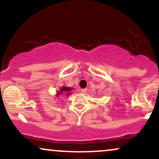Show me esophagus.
<instances>
[{"label":"esophagus","mask_w":159,"mask_h":159,"mask_svg":"<svg viewBox=\"0 0 159 159\" xmlns=\"http://www.w3.org/2000/svg\"><path fill=\"white\" fill-rule=\"evenodd\" d=\"M81 92L82 93L86 94V93H87V89H81Z\"/></svg>","instance_id":"obj_1"}]
</instances>
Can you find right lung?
Wrapping results in <instances>:
<instances>
[{"mask_svg":"<svg viewBox=\"0 0 159 159\" xmlns=\"http://www.w3.org/2000/svg\"><path fill=\"white\" fill-rule=\"evenodd\" d=\"M73 90L72 87H66V86H63V87H61V90L59 91H57L56 96L57 97H58V96H61V95H64V94L66 95L67 96H69V95L71 94V90Z\"/></svg>","mask_w":159,"mask_h":159,"instance_id":"add662e5","label":"right lung"}]
</instances>
